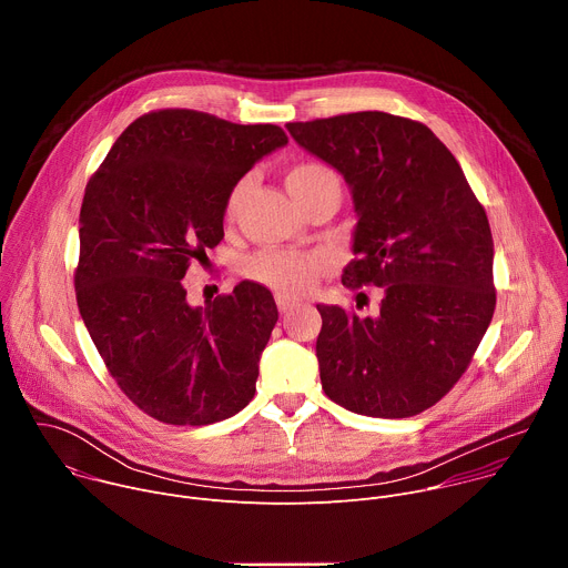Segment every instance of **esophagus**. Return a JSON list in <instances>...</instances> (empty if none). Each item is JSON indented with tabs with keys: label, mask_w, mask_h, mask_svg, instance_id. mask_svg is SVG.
I'll return each instance as SVG.
<instances>
[{
	"label": "esophagus",
	"mask_w": 568,
	"mask_h": 568,
	"mask_svg": "<svg viewBox=\"0 0 568 568\" xmlns=\"http://www.w3.org/2000/svg\"><path fill=\"white\" fill-rule=\"evenodd\" d=\"M276 305H278L281 314H287L290 310L298 307V305H301V301H298L296 296H290V294H276Z\"/></svg>",
	"instance_id": "34e87169"
}]
</instances>
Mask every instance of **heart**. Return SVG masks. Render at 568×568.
Returning a JSON list of instances; mask_svg holds the SVG:
<instances>
[{
	"instance_id": "obj_1",
	"label": "heart",
	"mask_w": 568,
	"mask_h": 568,
	"mask_svg": "<svg viewBox=\"0 0 568 568\" xmlns=\"http://www.w3.org/2000/svg\"><path fill=\"white\" fill-rule=\"evenodd\" d=\"M339 184L337 175L323 164H316V161H303V164H296L287 171L285 175V184L287 191L301 202L307 193L316 191L318 186L326 184ZM247 189V180H240L226 200V213L231 215L242 195H245ZM323 267H326V261L318 256H310V254H298V252H283V250H265L258 252L250 258L242 261V274L247 278L263 283L267 287L281 290V292H292V294H301L307 292L316 278L321 276Z\"/></svg>"
}]
</instances>
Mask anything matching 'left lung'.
<instances>
[{"mask_svg":"<svg viewBox=\"0 0 568 568\" xmlns=\"http://www.w3.org/2000/svg\"><path fill=\"white\" fill-rule=\"evenodd\" d=\"M285 128L351 189L355 261L342 283L384 292L375 316L316 305L321 386L359 416H416L460 379L493 321L488 215L418 121L355 112Z\"/></svg>","mask_w":568,"mask_h":568,"instance_id":"1","label":"left lung"}]
</instances>
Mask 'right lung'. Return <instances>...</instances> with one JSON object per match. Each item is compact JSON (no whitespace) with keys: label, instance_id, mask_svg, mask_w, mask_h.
I'll return each instance as SVG.
<instances>
[{"label":"right lung","instance_id":"add662e5","mask_svg":"<svg viewBox=\"0 0 568 568\" xmlns=\"http://www.w3.org/2000/svg\"><path fill=\"white\" fill-rule=\"evenodd\" d=\"M283 145L278 125L159 110L123 130L85 189L78 310L121 390L159 423L213 425L256 393L272 292L242 281L195 307L184 276L224 237L231 189Z\"/></svg>","mask_w":568,"mask_h":568}]
</instances>
